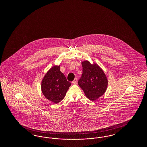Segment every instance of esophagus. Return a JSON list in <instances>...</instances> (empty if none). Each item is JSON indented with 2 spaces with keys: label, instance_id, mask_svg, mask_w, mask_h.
<instances>
[{
  "label": "esophagus",
  "instance_id": "obj_1",
  "mask_svg": "<svg viewBox=\"0 0 147 147\" xmlns=\"http://www.w3.org/2000/svg\"><path fill=\"white\" fill-rule=\"evenodd\" d=\"M76 81H77V78H76L74 79V80H73V81H72V84H76Z\"/></svg>",
  "mask_w": 147,
  "mask_h": 147
}]
</instances>
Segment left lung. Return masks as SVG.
<instances>
[{"label":"left lung","instance_id":"8db88e82","mask_svg":"<svg viewBox=\"0 0 147 147\" xmlns=\"http://www.w3.org/2000/svg\"><path fill=\"white\" fill-rule=\"evenodd\" d=\"M82 74L78 85L84 90L87 98L95 101L105 93L108 85L107 77L102 69L96 63L88 61L82 62Z\"/></svg>","mask_w":147,"mask_h":147}]
</instances>
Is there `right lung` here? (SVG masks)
<instances>
[{
	"mask_svg": "<svg viewBox=\"0 0 147 147\" xmlns=\"http://www.w3.org/2000/svg\"><path fill=\"white\" fill-rule=\"evenodd\" d=\"M60 66H54L45 74L41 82V90L45 98L58 103L65 98L71 83L60 71Z\"/></svg>",
	"mask_w": 147,
	"mask_h": 147,
	"instance_id": "right-lung-1",
	"label": "right lung"
}]
</instances>
